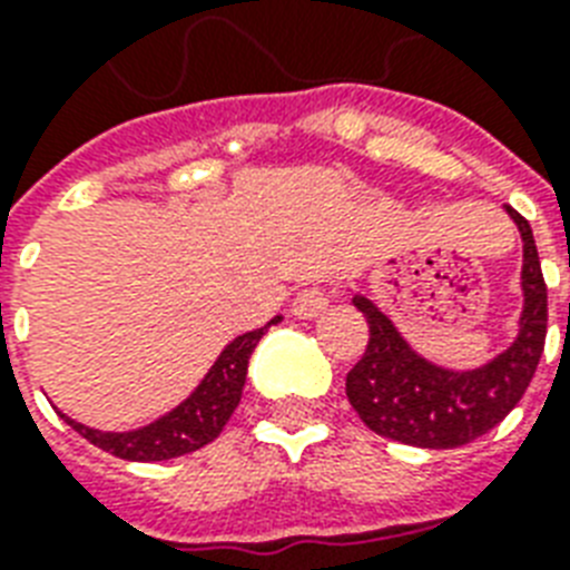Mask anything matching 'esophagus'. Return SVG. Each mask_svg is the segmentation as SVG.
I'll return each mask as SVG.
<instances>
[{
    "mask_svg": "<svg viewBox=\"0 0 570 570\" xmlns=\"http://www.w3.org/2000/svg\"><path fill=\"white\" fill-rule=\"evenodd\" d=\"M328 289L325 286H304L302 293L293 298V313L298 320H316L328 307Z\"/></svg>",
    "mask_w": 570,
    "mask_h": 570,
    "instance_id": "obj_1",
    "label": "esophagus"
}]
</instances>
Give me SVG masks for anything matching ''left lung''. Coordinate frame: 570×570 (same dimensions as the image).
Masks as SVG:
<instances>
[{
  "label": "left lung",
  "mask_w": 570,
  "mask_h": 570,
  "mask_svg": "<svg viewBox=\"0 0 570 570\" xmlns=\"http://www.w3.org/2000/svg\"><path fill=\"white\" fill-rule=\"evenodd\" d=\"M505 213L523 239V313L518 340L491 364L468 373L429 364L370 298H352L366 316L370 343L346 375V396L364 425L381 438L423 450L464 446L503 423L530 387L548 337V286L530 222L512 206Z\"/></svg>",
  "instance_id": "left-lung-1"
}]
</instances>
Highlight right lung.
<instances>
[{
  "mask_svg": "<svg viewBox=\"0 0 570 570\" xmlns=\"http://www.w3.org/2000/svg\"><path fill=\"white\" fill-rule=\"evenodd\" d=\"M281 316L263 325L257 331H248L224 348L215 366L206 373V379L197 384L183 405H177L171 414L159 416L156 423L136 429V432H97L88 425L76 423L70 416H65L67 423L73 425L76 432L82 434L85 441H91L94 446L111 452L124 461H165L195 452L215 441L222 429L227 425L230 414L236 411L242 399V387H245V375H248V357L259 337L266 334Z\"/></svg>",
  "mask_w": 570,
  "mask_h": 570,
  "instance_id": "1",
  "label": "right lung"
}]
</instances>
